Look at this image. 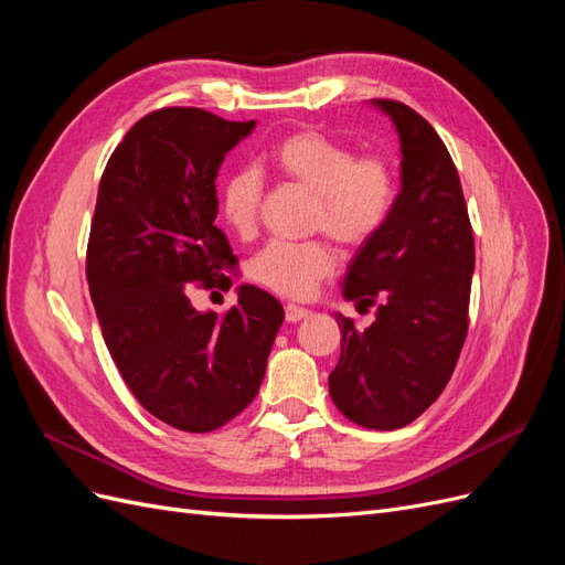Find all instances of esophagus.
Masks as SVG:
<instances>
[{
	"label": "esophagus",
	"instance_id": "34e87169",
	"mask_svg": "<svg viewBox=\"0 0 565 565\" xmlns=\"http://www.w3.org/2000/svg\"><path fill=\"white\" fill-rule=\"evenodd\" d=\"M311 311L309 309H301V306H295V303H287L285 306V320L287 322H299L303 318H309Z\"/></svg>",
	"mask_w": 565,
	"mask_h": 565
}]
</instances>
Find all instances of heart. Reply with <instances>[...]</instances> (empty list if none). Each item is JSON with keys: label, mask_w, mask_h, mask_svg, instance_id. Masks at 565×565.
<instances>
[{"label": "heart", "mask_w": 565, "mask_h": 565, "mask_svg": "<svg viewBox=\"0 0 565 565\" xmlns=\"http://www.w3.org/2000/svg\"><path fill=\"white\" fill-rule=\"evenodd\" d=\"M278 172L311 191L313 228L337 243L358 247L380 233L396 200L391 164L380 156H361L316 129H299L273 146ZM266 179L259 167H237L221 188V212L237 235H249L259 216ZM337 270L334 249L322 243L273 241L256 252L247 273L254 282L287 299H309Z\"/></svg>", "instance_id": "1"}]
</instances>
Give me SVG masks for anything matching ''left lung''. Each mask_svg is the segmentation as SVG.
Instances as JSON below:
<instances>
[{
	"label": "left lung",
	"instance_id": "obj_1",
	"mask_svg": "<svg viewBox=\"0 0 565 565\" xmlns=\"http://www.w3.org/2000/svg\"><path fill=\"white\" fill-rule=\"evenodd\" d=\"M401 139V193L380 233L358 247L341 282L370 328L337 313L341 355L330 374L339 413L365 429L415 422L452 377L469 328L473 233L455 162L426 119L374 98Z\"/></svg>",
	"mask_w": 565,
	"mask_h": 565
}]
</instances>
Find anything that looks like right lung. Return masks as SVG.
I'll return each instance as SVG.
<instances>
[{
	"mask_svg": "<svg viewBox=\"0 0 565 565\" xmlns=\"http://www.w3.org/2000/svg\"><path fill=\"white\" fill-rule=\"evenodd\" d=\"M256 127L202 108L136 122L100 177L87 280L113 361L152 417L207 434L254 401L285 311L254 285L226 316L198 311L188 282H224L235 264L221 228L216 174Z\"/></svg>",
	"mask_w": 565,
	"mask_h": 565,
	"instance_id": "1",
	"label": "right lung"
}]
</instances>
